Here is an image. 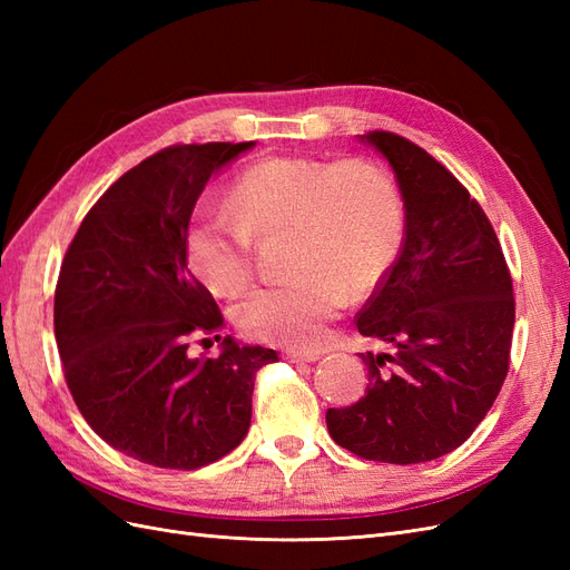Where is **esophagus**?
<instances>
[{"mask_svg": "<svg viewBox=\"0 0 570 570\" xmlns=\"http://www.w3.org/2000/svg\"><path fill=\"white\" fill-rule=\"evenodd\" d=\"M285 358L292 364H312V361L321 358V352H302V350H287Z\"/></svg>", "mask_w": 570, "mask_h": 570, "instance_id": "obj_1", "label": "esophagus"}]
</instances>
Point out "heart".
<instances>
[{
	"label": "heart",
	"mask_w": 570,
	"mask_h": 570,
	"mask_svg": "<svg viewBox=\"0 0 570 570\" xmlns=\"http://www.w3.org/2000/svg\"><path fill=\"white\" fill-rule=\"evenodd\" d=\"M292 235L295 278L249 292L235 306L247 337L314 347L340 308L385 281L404 239L400 189L364 159L273 157L233 187V212L197 214L185 237L189 268L214 295H235L256 271V239Z\"/></svg>",
	"instance_id": "b5f03b06"
}]
</instances>
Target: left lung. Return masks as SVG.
<instances>
[{
  "label": "left lung",
  "mask_w": 570,
  "mask_h": 570,
  "mask_svg": "<svg viewBox=\"0 0 570 570\" xmlns=\"http://www.w3.org/2000/svg\"><path fill=\"white\" fill-rule=\"evenodd\" d=\"M361 140L390 161L404 199V243L356 316L390 354H361L366 394L327 409L331 438L383 463L450 454L488 416L509 373L515 302L497 233L450 170L402 135Z\"/></svg>",
  "instance_id": "left-lung-1"
}]
</instances>
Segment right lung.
I'll return each instance as SVG.
<instances>
[{
    "instance_id": "1",
    "label": "right lung",
    "mask_w": 570,
    "mask_h": 570,
    "mask_svg": "<svg viewBox=\"0 0 570 570\" xmlns=\"http://www.w3.org/2000/svg\"><path fill=\"white\" fill-rule=\"evenodd\" d=\"M254 142L174 145L120 176L82 218L55 292L66 385L95 433L159 469L195 471L233 452L252 421L266 347L220 337L212 292L187 268L204 185ZM223 338L218 360L188 354Z\"/></svg>"
}]
</instances>
